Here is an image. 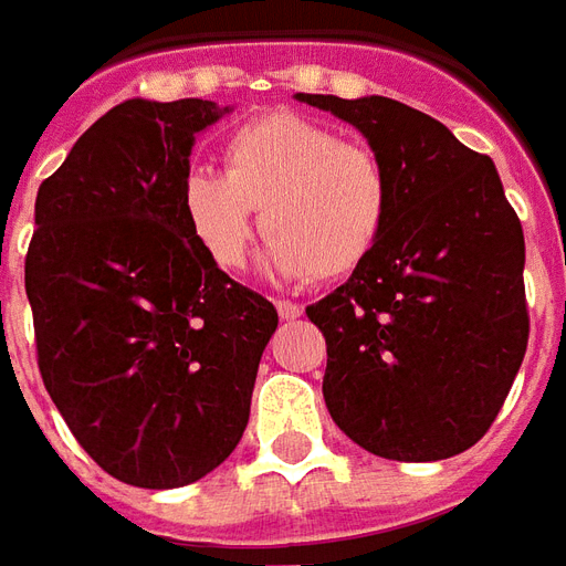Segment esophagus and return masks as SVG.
Segmentation results:
<instances>
[{
    "label": "esophagus",
    "instance_id": "obj_1",
    "mask_svg": "<svg viewBox=\"0 0 566 566\" xmlns=\"http://www.w3.org/2000/svg\"><path fill=\"white\" fill-rule=\"evenodd\" d=\"M275 308H279V315H282L284 321H294L303 315V306H300V303H291V300H275Z\"/></svg>",
    "mask_w": 566,
    "mask_h": 566
}]
</instances>
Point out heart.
I'll list each match as a JSON object with an SVG mask.
<instances>
[{
  "label": "heart",
  "instance_id": "obj_1",
  "mask_svg": "<svg viewBox=\"0 0 566 566\" xmlns=\"http://www.w3.org/2000/svg\"><path fill=\"white\" fill-rule=\"evenodd\" d=\"M221 163L223 172L190 169L181 181L187 230L211 266L245 263L254 211L270 235L263 266L275 279L336 282L379 248L391 218V178L376 150L275 112L235 127Z\"/></svg>",
  "mask_w": 566,
  "mask_h": 566
}]
</instances>
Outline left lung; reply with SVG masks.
I'll return each mask as SVG.
<instances>
[{
    "label": "left lung",
    "instance_id": "left-lung-1",
    "mask_svg": "<svg viewBox=\"0 0 566 566\" xmlns=\"http://www.w3.org/2000/svg\"><path fill=\"white\" fill-rule=\"evenodd\" d=\"M369 142L391 178L373 258L306 308L327 339L324 403L388 461H442L485 437L527 348L524 233L497 166L418 108L296 93Z\"/></svg>",
    "mask_w": 566,
    "mask_h": 566
}]
</instances>
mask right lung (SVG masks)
I'll return each instance as SVG.
<instances>
[{"label":"right lung","instance_id":"obj_1","mask_svg":"<svg viewBox=\"0 0 566 566\" xmlns=\"http://www.w3.org/2000/svg\"><path fill=\"white\" fill-rule=\"evenodd\" d=\"M230 112L127 99L35 197L27 296L44 388L127 485H190L230 458L279 327L270 300L202 258L181 211L193 142Z\"/></svg>","mask_w":566,"mask_h":566}]
</instances>
